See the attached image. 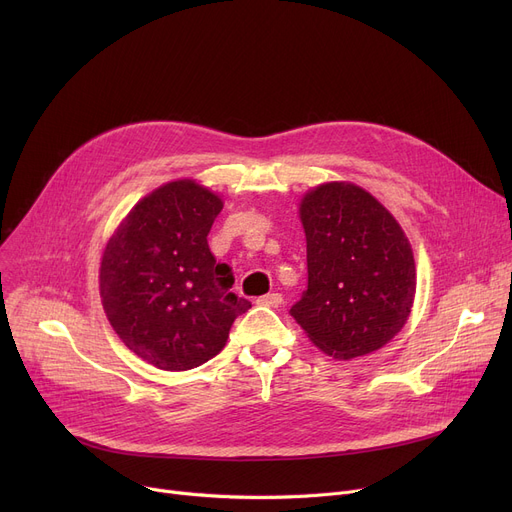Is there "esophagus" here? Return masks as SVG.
<instances>
[{"mask_svg":"<svg viewBox=\"0 0 512 512\" xmlns=\"http://www.w3.org/2000/svg\"><path fill=\"white\" fill-rule=\"evenodd\" d=\"M284 303L282 294L280 292H272V294H263V297L257 299V305H263V307H280Z\"/></svg>","mask_w":512,"mask_h":512,"instance_id":"34e87169","label":"esophagus"}]
</instances>
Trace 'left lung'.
I'll use <instances>...</instances> for the list:
<instances>
[{
	"label": "left lung",
	"mask_w": 512,
	"mask_h": 512,
	"mask_svg": "<svg viewBox=\"0 0 512 512\" xmlns=\"http://www.w3.org/2000/svg\"><path fill=\"white\" fill-rule=\"evenodd\" d=\"M307 290L290 315L334 359L378 351L415 301L411 242L394 215L353 182H326L301 199Z\"/></svg>",
	"instance_id": "8db88e82"
}]
</instances>
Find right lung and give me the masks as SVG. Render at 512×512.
Returning <instances> with one entry per match:
<instances>
[{
	"instance_id": "right-lung-1",
	"label": "right lung",
	"mask_w": 512,
	"mask_h": 512,
	"mask_svg": "<svg viewBox=\"0 0 512 512\" xmlns=\"http://www.w3.org/2000/svg\"><path fill=\"white\" fill-rule=\"evenodd\" d=\"M224 201L182 178L143 197L107 240L99 294L130 351L164 371H186L226 346L234 319L251 309L230 292L232 270L207 234Z\"/></svg>"
}]
</instances>
